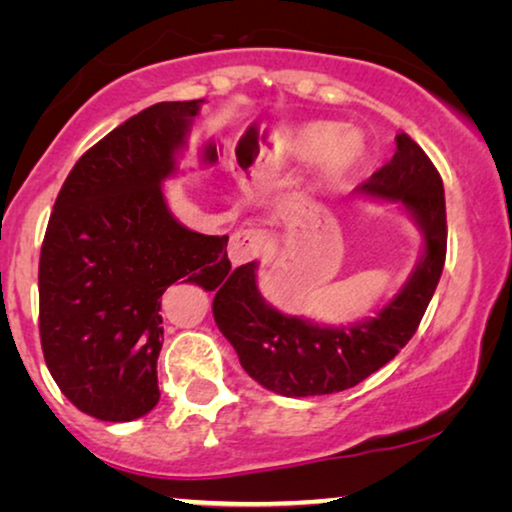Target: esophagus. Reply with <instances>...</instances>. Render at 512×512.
Listing matches in <instances>:
<instances>
[{"instance_id": "34e87169", "label": "esophagus", "mask_w": 512, "mask_h": 512, "mask_svg": "<svg viewBox=\"0 0 512 512\" xmlns=\"http://www.w3.org/2000/svg\"><path fill=\"white\" fill-rule=\"evenodd\" d=\"M265 244V235L256 228H244L237 230V233L230 235L228 242V258L233 265H242L254 261V258L261 256Z\"/></svg>"}]
</instances>
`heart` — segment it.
<instances>
[{
	"instance_id": "1",
	"label": "heart",
	"mask_w": 512,
	"mask_h": 512,
	"mask_svg": "<svg viewBox=\"0 0 512 512\" xmlns=\"http://www.w3.org/2000/svg\"><path fill=\"white\" fill-rule=\"evenodd\" d=\"M284 151L298 163H310V160L319 158L321 174L333 181L359 163L363 146L361 139L352 132L338 135L335 125L312 123L286 137Z\"/></svg>"
}]
</instances>
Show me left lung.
Returning a JSON list of instances; mask_svg holds the SVG:
<instances>
[{
    "mask_svg": "<svg viewBox=\"0 0 512 512\" xmlns=\"http://www.w3.org/2000/svg\"><path fill=\"white\" fill-rule=\"evenodd\" d=\"M361 195L401 205L422 230L424 251L410 277L373 317L347 326L314 324L265 303L258 263L230 272L214 296V321L242 368L275 394L303 398L345 391L389 363L415 335L443 275L447 251L443 179L417 142L401 132L396 153Z\"/></svg>",
    "mask_w": 512,
    "mask_h": 512,
    "instance_id": "1",
    "label": "left lung"
}]
</instances>
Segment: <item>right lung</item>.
Here are the masks:
<instances>
[{
  "mask_svg": "<svg viewBox=\"0 0 512 512\" xmlns=\"http://www.w3.org/2000/svg\"><path fill=\"white\" fill-rule=\"evenodd\" d=\"M202 102H158L111 130L72 167L48 219L41 349L62 394L102 422L156 408L163 293L177 279L214 291L230 272L228 235L186 228L163 193Z\"/></svg>",
  "mask_w": 512,
  "mask_h": 512,
  "instance_id": "add662e5",
  "label": "right lung"
}]
</instances>
